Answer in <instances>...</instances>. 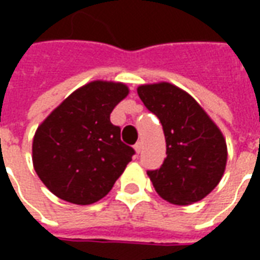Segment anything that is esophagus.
<instances>
[{"mask_svg":"<svg viewBox=\"0 0 260 260\" xmlns=\"http://www.w3.org/2000/svg\"><path fill=\"white\" fill-rule=\"evenodd\" d=\"M135 152L138 153V154L142 152V142H138V143L135 145Z\"/></svg>","mask_w":260,"mask_h":260,"instance_id":"34e87169","label":"esophagus"}]
</instances>
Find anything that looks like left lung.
Wrapping results in <instances>:
<instances>
[{"label":"left lung","instance_id":"1","mask_svg":"<svg viewBox=\"0 0 260 260\" xmlns=\"http://www.w3.org/2000/svg\"><path fill=\"white\" fill-rule=\"evenodd\" d=\"M138 94L163 125L167 157L158 170L147 171L158 195L185 206L217 186L227 164L221 131L195 99L169 82L141 85Z\"/></svg>","mask_w":260,"mask_h":260}]
</instances>
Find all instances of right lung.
I'll return each instance as SVG.
<instances>
[{"mask_svg":"<svg viewBox=\"0 0 260 260\" xmlns=\"http://www.w3.org/2000/svg\"><path fill=\"white\" fill-rule=\"evenodd\" d=\"M128 93L121 82L93 80L71 93L39 125L31 145L33 167L59 199L91 205L124 173L135 150L122 143L110 114Z\"/></svg>","mask_w":260,"mask_h":260,"instance_id":"add662e5","label":"right lung"}]
</instances>
